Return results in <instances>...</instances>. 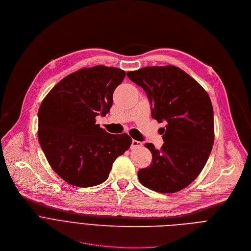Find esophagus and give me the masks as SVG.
<instances>
[{"label": "esophagus", "instance_id": "esophagus-1", "mask_svg": "<svg viewBox=\"0 0 251 251\" xmlns=\"http://www.w3.org/2000/svg\"><path fill=\"white\" fill-rule=\"evenodd\" d=\"M141 146H142V143H141L140 141L132 139L131 145H130V148H131V149H134V148H137V147H141Z\"/></svg>", "mask_w": 251, "mask_h": 251}]
</instances>
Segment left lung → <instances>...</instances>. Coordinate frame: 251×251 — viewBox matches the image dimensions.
Segmentation results:
<instances>
[{"instance_id": "left-lung-1", "label": "left lung", "mask_w": 251, "mask_h": 251, "mask_svg": "<svg viewBox=\"0 0 251 251\" xmlns=\"http://www.w3.org/2000/svg\"><path fill=\"white\" fill-rule=\"evenodd\" d=\"M126 75L145 91L153 107L152 118L167 122L160 149L144 144L152 161L138 170V180L158 193H176L199 176L212 151L215 126L211 99L194 78L174 65L147 66Z\"/></svg>"}]
</instances>
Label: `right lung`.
<instances>
[{"label": "right lung", "instance_id": "obj_1", "mask_svg": "<svg viewBox=\"0 0 251 251\" xmlns=\"http://www.w3.org/2000/svg\"><path fill=\"white\" fill-rule=\"evenodd\" d=\"M125 77L116 67H84L59 81L41 102L38 141L49 165L68 184L105 182L116 158L129 148L128 134H111L96 125L97 116L110 112Z\"/></svg>", "mask_w": 251, "mask_h": 251}]
</instances>
